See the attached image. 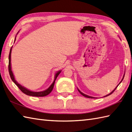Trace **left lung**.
I'll list each match as a JSON object with an SVG mask.
<instances>
[{
	"label": "left lung",
	"instance_id": "left-lung-1",
	"mask_svg": "<svg viewBox=\"0 0 132 132\" xmlns=\"http://www.w3.org/2000/svg\"><path fill=\"white\" fill-rule=\"evenodd\" d=\"M124 75H125V73H124V76H123V79H122V80H121V81H120V83L119 84H119H120L121 83V81H123V79H124ZM119 85H118V86H117V87H116V89H114V90L113 91V92H111V93H110V94H108V95H106V96H104V97H106V96H109V95H111V94H112V93H113V92H114V91H115V90H116V89H117V87H118V86H119ZM77 90H78V91H79V93H80L81 94V95H83L84 96H85V97H88V98H92V99H93V98H94H94H96V97H92V96H88V95H85V94H84V93H82V92H80V90H79L78 89H77Z\"/></svg>",
	"mask_w": 132,
	"mask_h": 132
}]
</instances>
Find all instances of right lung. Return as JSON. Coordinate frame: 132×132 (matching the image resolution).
Segmentation results:
<instances>
[{"instance_id": "add662e5", "label": "right lung", "mask_w": 132, "mask_h": 132, "mask_svg": "<svg viewBox=\"0 0 132 132\" xmlns=\"http://www.w3.org/2000/svg\"><path fill=\"white\" fill-rule=\"evenodd\" d=\"M17 35V34H16ZM12 48H11V50H10V52H9V65H8V70H9V75L10 76H11V78L12 80V81L13 82H14V84L15 85L18 87V88L21 90L22 92L26 94V95H29V96H37V97H42V96H47V95H48V94L52 92L53 88V86L54 85H55V82L56 81V79L57 77V76H59V74L60 73L61 71H59V72H57L56 74H55V80H54V81L53 82L51 85V86L48 87V89L47 90H45V91H43V92H32V91H30L28 89H27L26 88H25L24 87L22 86V85H20L19 84L17 81H16V80L14 79V76L13 75V73L12 72V69H11V52H12Z\"/></svg>"}]
</instances>
